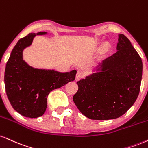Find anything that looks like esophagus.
I'll use <instances>...</instances> for the list:
<instances>
[{
	"mask_svg": "<svg viewBox=\"0 0 148 148\" xmlns=\"http://www.w3.org/2000/svg\"><path fill=\"white\" fill-rule=\"evenodd\" d=\"M83 77V75L81 72H78L77 73H76V80H80L81 79H82Z\"/></svg>",
	"mask_w": 148,
	"mask_h": 148,
	"instance_id": "1",
	"label": "esophagus"
}]
</instances>
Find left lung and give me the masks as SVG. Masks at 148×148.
<instances>
[{"label": "left lung", "mask_w": 148, "mask_h": 148, "mask_svg": "<svg viewBox=\"0 0 148 148\" xmlns=\"http://www.w3.org/2000/svg\"><path fill=\"white\" fill-rule=\"evenodd\" d=\"M117 51L96 67V72L77 82L73 101L92 120L123 115L136 101L143 72L141 58L125 35L119 34Z\"/></svg>", "instance_id": "left-lung-1"}]
</instances>
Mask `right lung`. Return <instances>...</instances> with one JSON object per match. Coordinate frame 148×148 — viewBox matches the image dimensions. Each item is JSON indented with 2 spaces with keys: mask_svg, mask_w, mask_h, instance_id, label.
<instances>
[{
  "mask_svg": "<svg viewBox=\"0 0 148 148\" xmlns=\"http://www.w3.org/2000/svg\"><path fill=\"white\" fill-rule=\"evenodd\" d=\"M46 32L30 33L20 39L12 49L5 71L7 96L12 106L20 114L37 118L45 113L49 92L75 79L76 70L59 72L54 69L34 68L23 60V51L32 45L36 35Z\"/></svg>",
  "mask_w": 148,
  "mask_h": 148,
  "instance_id": "right-lung-1",
  "label": "right lung"
}]
</instances>
